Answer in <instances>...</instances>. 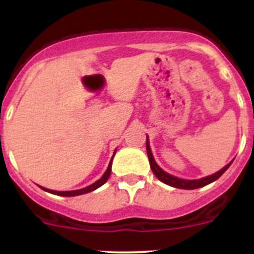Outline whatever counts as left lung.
<instances>
[{
  "mask_svg": "<svg viewBox=\"0 0 254 254\" xmlns=\"http://www.w3.org/2000/svg\"><path fill=\"white\" fill-rule=\"evenodd\" d=\"M146 150H147V156H148V161H150V166H151V170H152L153 175L157 177L162 183L168 184L171 187H175V188H179V189H196V188H201V187L207 186V184L212 183L214 181H216L217 178H220L222 175L225 173V171L231 166L232 162H230L229 165L225 166L222 170H220L219 172L214 173L211 176H207L204 177V178L200 179H194V181H188V179H182V178H177V177L172 176V175H168L167 172L162 170L160 166L156 163L155 158H153L152 152H151V148H150V143H148V139H146Z\"/></svg>",
  "mask_w": 254,
  "mask_h": 254,
  "instance_id": "1",
  "label": "left lung"
}]
</instances>
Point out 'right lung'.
I'll return each mask as SVG.
<instances>
[{
  "label": "right lung",
  "instance_id": "add662e5",
  "mask_svg": "<svg viewBox=\"0 0 254 254\" xmlns=\"http://www.w3.org/2000/svg\"><path fill=\"white\" fill-rule=\"evenodd\" d=\"M114 155H115V152H114ZM113 157H114V156H113ZM113 157H112L111 162H109V166H108V168H107L106 173H104V175L102 176V178L98 179V181H97V182H94V183L91 184V186L86 187V188L78 189V190H70V191H56V190H51V189L44 188V187H40V188L44 189L45 191H49V193L55 194V195H61V196H76V195H81V194H86V193H89V191L96 190L97 188L102 187L104 183H106L107 181H108L109 176H111V172H112V161H113Z\"/></svg>",
  "mask_w": 254,
  "mask_h": 254
}]
</instances>
